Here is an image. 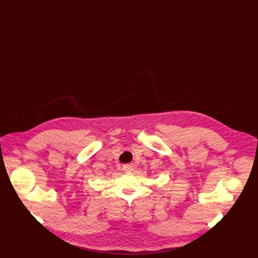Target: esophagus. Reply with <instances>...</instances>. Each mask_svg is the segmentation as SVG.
I'll list each match as a JSON object with an SVG mask.
<instances>
[{"label": "esophagus", "instance_id": "obj_1", "mask_svg": "<svg viewBox=\"0 0 258 258\" xmlns=\"http://www.w3.org/2000/svg\"><path fill=\"white\" fill-rule=\"evenodd\" d=\"M123 171H133V170H134V165H133L132 163L123 164Z\"/></svg>", "mask_w": 258, "mask_h": 258}]
</instances>
